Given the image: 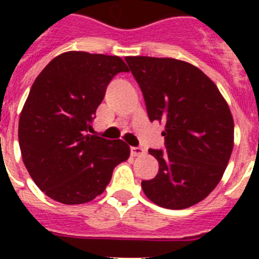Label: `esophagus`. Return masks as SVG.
I'll use <instances>...</instances> for the list:
<instances>
[{"label":"esophagus","instance_id":"obj_1","mask_svg":"<svg viewBox=\"0 0 259 259\" xmlns=\"http://www.w3.org/2000/svg\"><path fill=\"white\" fill-rule=\"evenodd\" d=\"M131 154L134 155V157H141V155L145 154V150H144L143 148H140V146H132Z\"/></svg>","mask_w":259,"mask_h":259}]
</instances>
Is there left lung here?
Segmentation results:
<instances>
[{"mask_svg":"<svg viewBox=\"0 0 259 259\" xmlns=\"http://www.w3.org/2000/svg\"><path fill=\"white\" fill-rule=\"evenodd\" d=\"M125 62L143 91L150 122L164 124L166 150L149 149L159 170L141 188L158 206H193L214 191L230 161V106L214 81L188 62L155 57H125Z\"/></svg>","mask_w":259,"mask_h":259,"instance_id":"left-lung-1","label":"left lung"}]
</instances>
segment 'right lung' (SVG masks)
I'll return each mask as SVG.
<instances>
[{
	"instance_id": "add662e5",
	"label": "right lung",
	"mask_w": 259,
	"mask_h": 259,
	"mask_svg": "<svg viewBox=\"0 0 259 259\" xmlns=\"http://www.w3.org/2000/svg\"><path fill=\"white\" fill-rule=\"evenodd\" d=\"M125 71L120 57L72 50L50 61L32 84L20 113L19 146L29 176L52 200H95L114 167L130 158L124 141L87 134L107 84Z\"/></svg>"
}]
</instances>
